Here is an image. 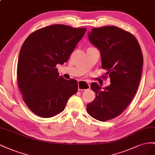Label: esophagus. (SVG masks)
Masks as SVG:
<instances>
[{
    "instance_id": "1",
    "label": "esophagus",
    "mask_w": 155,
    "mask_h": 155,
    "mask_svg": "<svg viewBox=\"0 0 155 155\" xmlns=\"http://www.w3.org/2000/svg\"><path fill=\"white\" fill-rule=\"evenodd\" d=\"M78 88L79 91L82 90H86L87 89H90V86L88 83L84 81H80L78 82Z\"/></svg>"
}]
</instances>
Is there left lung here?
Returning <instances> with one entry per match:
<instances>
[{
    "instance_id": "8db88e82",
    "label": "left lung",
    "mask_w": 155,
    "mask_h": 155,
    "mask_svg": "<svg viewBox=\"0 0 155 155\" xmlns=\"http://www.w3.org/2000/svg\"><path fill=\"white\" fill-rule=\"evenodd\" d=\"M88 38L99 50L101 65L111 84L102 88L91 83L96 97L87 104V112L97 120L106 121L119 116L133 99L142 73L143 54L133 35L117 26L92 28Z\"/></svg>"
}]
</instances>
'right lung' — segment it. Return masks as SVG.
I'll list each match as a JSON object with an SVG mask.
<instances>
[{
  "mask_svg": "<svg viewBox=\"0 0 155 155\" xmlns=\"http://www.w3.org/2000/svg\"><path fill=\"white\" fill-rule=\"evenodd\" d=\"M86 28L54 25L31 34L22 45L17 69V82L28 108L41 117L61 112L78 90L74 79L59 76L57 64L68 61Z\"/></svg>",
  "mask_w": 155,
  "mask_h": 155,
  "instance_id": "obj_1",
  "label": "right lung"
}]
</instances>
